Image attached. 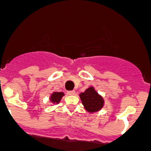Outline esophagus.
I'll return each instance as SVG.
<instances>
[{
  "label": "esophagus",
  "instance_id": "34e87169",
  "mask_svg": "<svg viewBox=\"0 0 151 151\" xmlns=\"http://www.w3.org/2000/svg\"><path fill=\"white\" fill-rule=\"evenodd\" d=\"M68 95H74V94H75V91H68Z\"/></svg>",
  "mask_w": 151,
  "mask_h": 151
}]
</instances>
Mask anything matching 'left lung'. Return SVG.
Listing matches in <instances>:
<instances>
[{
	"label": "left lung",
	"mask_w": 151,
	"mask_h": 151,
	"mask_svg": "<svg viewBox=\"0 0 151 151\" xmlns=\"http://www.w3.org/2000/svg\"><path fill=\"white\" fill-rule=\"evenodd\" d=\"M80 99L84 108L88 112L93 113L101 110L104 104V100L93 86L87 88L80 94Z\"/></svg>",
	"instance_id": "left-lung-1"
}]
</instances>
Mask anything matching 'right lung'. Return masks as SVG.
<instances>
[{
    "instance_id": "obj_1",
    "label": "right lung",
    "mask_w": 151,
    "mask_h": 151,
    "mask_svg": "<svg viewBox=\"0 0 151 151\" xmlns=\"http://www.w3.org/2000/svg\"><path fill=\"white\" fill-rule=\"evenodd\" d=\"M63 96H64V93L63 92H53L50 95V102L55 104H59L60 100H61V99L63 98Z\"/></svg>"
}]
</instances>
